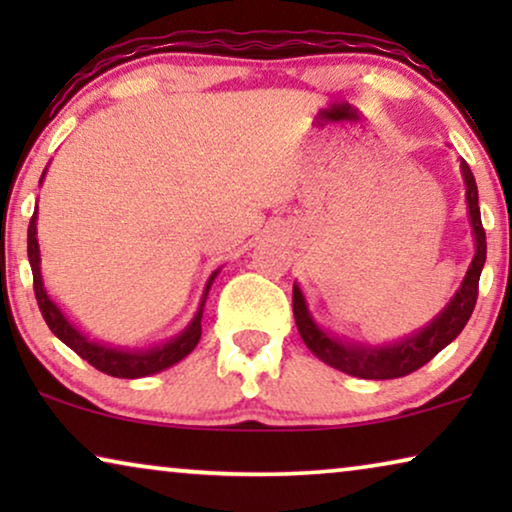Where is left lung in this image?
Instances as JSON below:
<instances>
[{
  "label": "left lung",
  "instance_id": "1",
  "mask_svg": "<svg viewBox=\"0 0 512 512\" xmlns=\"http://www.w3.org/2000/svg\"><path fill=\"white\" fill-rule=\"evenodd\" d=\"M459 167L466 186V209L475 242V254L466 270L464 282H461L457 293L450 298V303L429 324L410 333L408 338L387 342V345H363V342L356 340L338 338L335 333L321 328L317 319L312 317L310 307H307L303 289L293 284V317H296L298 333L317 359L328 363L331 368L342 370V373L361 377V380H394V377L410 375L412 370L422 368L424 363H429L440 349H445L464 331V326L473 314L475 300H478V282L487 258V240L485 228H482L480 221L475 177L466 160H461Z\"/></svg>",
  "mask_w": 512,
  "mask_h": 512
}]
</instances>
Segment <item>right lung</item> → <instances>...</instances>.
I'll return each instance as SVG.
<instances>
[{"instance_id": "1", "label": "right lung", "mask_w": 512, "mask_h": 512, "mask_svg": "<svg viewBox=\"0 0 512 512\" xmlns=\"http://www.w3.org/2000/svg\"><path fill=\"white\" fill-rule=\"evenodd\" d=\"M46 172L48 167L44 170V174H41L39 186L41 181H44ZM27 258H30V265H32L34 296H37L39 310L44 314L46 324L53 331L55 338L65 342L69 349H74V352L79 354L83 361H88L93 368L102 370V373H107L111 377H123V380H137V377L160 373V370L174 366V363L186 359V356L193 352L202 335V312H205L209 289H212L216 275L221 272V268L214 270L212 277L207 279L198 312L193 314V319L188 321L184 331L174 335L170 340L160 342V345L139 349V347L109 345V342L88 338V335L83 333L81 328L60 310V305L51 298V293H48L44 286V277H41V251H39V240H37V207H34L30 226H27Z\"/></svg>"}]
</instances>
